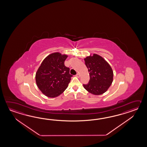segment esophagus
Returning a JSON list of instances; mask_svg holds the SVG:
<instances>
[{
  "label": "esophagus",
  "mask_w": 147,
  "mask_h": 147,
  "mask_svg": "<svg viewBox=\"0 0 147 147\" xmlns=\"http://www.w3.org/2000/svg\"><path fill=\"white\" fill-rule=\"evenodd\" d=\"M76 77H78V78H79V77H80V74H79V73H78V74L76 75Z\"/></svg>",
  "instance_id": "1"
}]
</instances>
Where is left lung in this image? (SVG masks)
Wrapping results in <instances>:
<instances>
[{"mask_svg": "<svg viewBox=\"0 0 147 147\" xmlns=\"http://www.w3.org/2000/svg\"><path fill=\"white\" fill-rule=\"evenodd\" d=\"M90 80L84 89L94 95L102 94L108 89L113 81V69L109 64L99 55L94 53L84 58Z\"/></svg>", "mask_w": 147, "mask_h": 147, "instance_id": "8db88e82", "label": "left lung"}]
</instances>
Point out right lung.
Listing matches in <instances>:
<instances>
[{"instance_id": "right-lung-1", "label": "right lung", "mask_w": 147, "mask_h": 147, "mask_svg": "<svg viewBox=\"0 0 147 147\" xmlns=\"http://www.w3.org/2000/svg\"><path fill=\"white\" fill-rule=\"evenodd\" d=\"M67 55L51 53L45 58L36 74L38 87L49 98L59 96L66 90L72 76L69 68L65 66Z\"/></svg>"}]
</instances>
